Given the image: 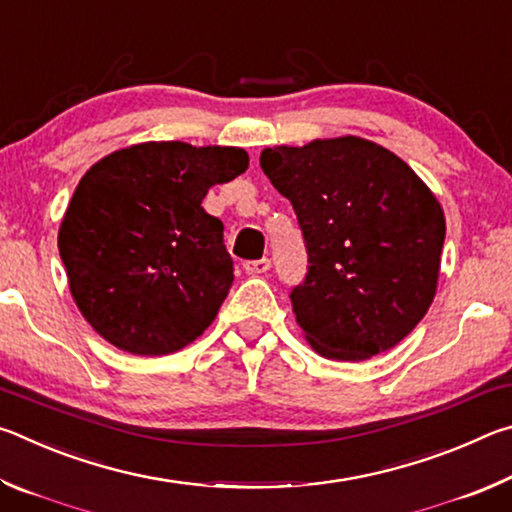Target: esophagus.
Instances as JSON below:
<instances>
[{"mask_svg": "<svg viewBox=\"0 0 512 512\" xmlns=\"http://www.w3.org/2000/svg\"><path fill=\"white\" fill-rule=\"evenodd\" d=\"M244 268L248 275H262L271 268V259H253V262H244Z\"/></svg>", "mask_w": 512, "mask_h": 512, "instance_id": "34e87169", "label": "esophagus"}]
</instances>
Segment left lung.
<instances>
[{"label":"left lung","mask_w":512,"mask_h":512,"mask_svg":"<svg viewBox=\"0 0 512 512\" xmlns=\"http://www.w3.org/2000/svg\"><path fill=\"white\" fill-rule=\"evenodd\" d=\"M259 164L305 235L309 273L291 305L311 350L334 361L391 350L436 296L445 241L436 194L357 135L273 146Z\"/></svg>","instance_id":"left-lung-1"}]
</instances>
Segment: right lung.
<instances>
[{"mask_svg": "<svg viewBox=\"0 0 512 512\" xmlns=\"http://www.w3.org/2000/svg\"><path fill=\"white\" fill-rule=\"evenodd\" d=\"M248 169L239 146L142 142L85 171L58 228L69 293L115 348L160 357L194 343L219 314L235 268L210 187Z\"/></svg>", "mask_w": 512, "mask_h": 512, "instance_id": "right-lung-1", "label": "right lung"}]
</instances>
